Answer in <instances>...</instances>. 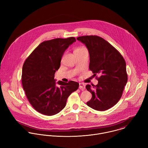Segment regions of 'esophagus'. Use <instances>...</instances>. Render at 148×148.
<instances>
[{"label":"esophagus","mask_w":148,"mask_h":148,"mask_svg":"<svg viewBox=\"0 0 148 148\" xmlns=\"http://www.w3.org/2000/svg\"><path fill=\"white\" fill-rule=\"evenodd\" d=\"M79 88L80 89H85V85L83 83H79Z\"/></svg>","instance_id":"esophagus-1"}]
</instances>
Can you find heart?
Returning <instances> with one entry per match:
<instances>
[{"mask_svg":"<svg viewBox=\"0 0 148 148\" xmlns=\"http://www.w3.org/2000/svg\"><path fill=\"white\" fill-rule=\"evenodd\" d=\"M84 49H85V47H77V48H76V49L74 50V53H75V52H77V51H81V50H82Z\"/></svg>","mask_w":148,"mask_h":148,"instance_id":"obj_1","label":"heart"}]
</instances>
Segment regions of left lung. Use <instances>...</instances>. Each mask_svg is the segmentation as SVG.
<instances>
[{
  "instance_id": "left-lung-1",
  "label": "left lung",
  "mask_w": 148,
  "mask_h": 148,
  "mask_svg": "<svg viewBox=\"0 0 148 148\" xmlns=\"http://www.w3.org/2000/svg\"><path fill=\"white\" fill-rule=\"evenodd\" d=\"M85 45L90 56L89 69L97 79V85H87L92 98L88 106L98 111L106 110L114 106L122 97L127 82L125 59L112 45L96 35H85L77 38Z\"/></svg>"
}]
</instances>
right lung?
<instances>
[{
  "label": "right lung",
  "instance_id": "1",
  "mask_svg": "<svg viewBox=\"0 0 148 148\" xmlns=\"http://www.w3.org/2000/svg\"><path fill=\"white\" fill-rule=\"evenodd\" d=\"M74 37L56 38L41 43L26 59L22 68V84L32 106L39 113L53 116L66 106L69 95L79 84L54 79L65 50L75 42Z\"/></svg>",
  "mask_w": 148,
  "mask_h": 148
}]
</instances>
